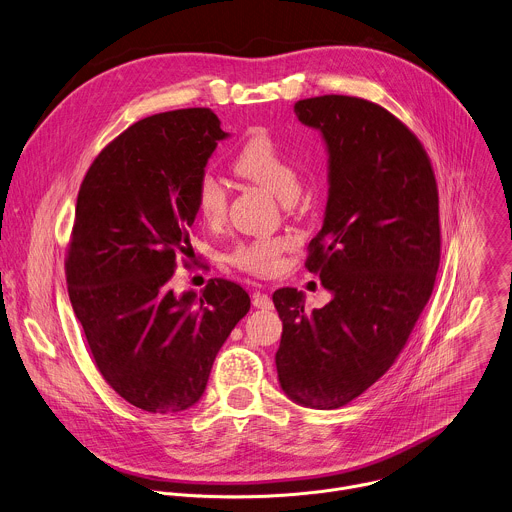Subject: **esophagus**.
Returning a JSON list of instances; mask_svg holds the SVG:
<instances>
[{
	"mask_svg": "<svg viewBox=\"0 0 512 512\" xmlns=\"http://www.w3.org/2000/svg\"><path fill=\"white\" fill-rule=\"evenodd\" d=\"M251 303H253V307H257V309H271V307H273L271 297H269L267 293H261V291H255V293H253Z\"/></svg>",
	"mask_w": 512,
	"mask_h": 512,
	"instance_id": "34e87169",
	"label": "esophagus"
}]
</instances>
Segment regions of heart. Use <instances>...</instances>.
I'll use <instances>...</instances> for the list:
<instances>
[{"label":"heart","instance_id":"1","mask_svg":"<svg viewBox=\"0 0 512 512\" xmlns=\"http://www.w3.org/2000/svg\"><path fill=\"white\" fill-rule=\"evenodd\" d=\"M235 170L241 177L269 189L285 205L295 201L299 195L301 183L295 162L267 134L251 136L239 148L235 156ZM195 205L199 217L209 225L221 223L227 215L229 189L225 181L211 170H205L197 179ZM281 249L283 245L277 239L239 243L231 253V263L251 275H271L281 265Z\"/></svg>","mask_w":512,"mask_h":512}]
</instances>
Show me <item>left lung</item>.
I'll return each instance as SVG.
<instances>
[{"label":"left lung","instance_id":"1","mask_svg":"<svg viewBox=\"0 0 512 512\" xmlns=\"http://www.w3.org/2000/svg\"><path fill=\"white\" fill-rule=\"evenodd\" d=\"M295 116L327 148V207L305 267L331 301L273 293L283 321L279 386L313 410L346 406L396 362L426 307L440 265L438 187L416 134L354 96L299 100Z\"/></svg>","mask_w":512,"mask_h":512}]
</instances>
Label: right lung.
<instances>
[{
    "label": "right lung",
    "mask_w": 512,
    "mask_h": 512,
    "mask_svg": "<svg viewBox=\"0 0 512 512\" xmlns=\"http://www.w3.org/2000/svg\"><path fill=\"white\" fill-rule=\"evenodd\" d=\"M227 136L209 108L148 116L96 156L78 193L70 303L102 378L144 412L195 406L251 307L249 293L227 279H211L201 295L168 285L177 259L193 251L197 179Z\"/></svg>",
    "instance_id": "add662e5"
}]
</instances>
